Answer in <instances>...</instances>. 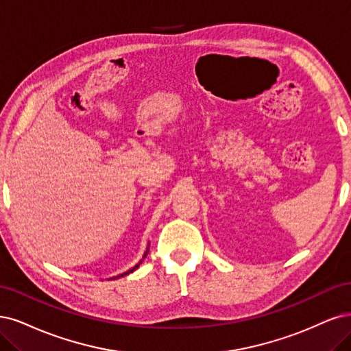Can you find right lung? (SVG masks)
Returning a JSON list of instances; mask_svg holds the SVG:
<instances>
[{
    "instance_id": "add662e5",
    "label": "right lung",
    "mask_w": 351,
    "mask_h": 351,
    "mask_svg": "<svg viewBox=\"0 0 351 351\" xmlns=\"http://www.w3.org/2000/svg\"><path fill=\"white\" fill-rule=\"evenodd\" d=\"M147 254H149V247H147V251H145V252H144V256H143V258H145V255H147ZM141 261H143V259H141ZM141 261H140V263H138V264H137V265H134V267H132V268H131V269H128V271H125V273H123V274H121V276H118V277H123V276H127V274H130V273H132V271H134V269H135V268H137V267H138V265H140V264H141ZM114 278H117V277H114Z\"/></svg>"
}]
</instances>
